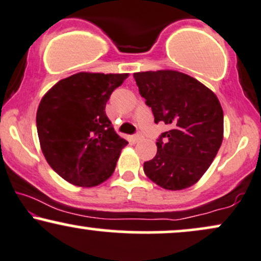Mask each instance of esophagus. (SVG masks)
I'll use <instances>...</instances> for the list:
<instances>
[{
  "label": "esophagus",
  "mask_w": 261,
  "mask_h": 261,
  "mask_svg": "<svg viewBox=\"0 0 261 261\" xmlns=\"http://www.w3.org/2000/svg\"><path fill=\"white\" fill-rule=\"evenodd\" d=\"M142 140V136H141V135H135V136L133 137V141L135 143L136 142H140V141Z\"/></svg>",
  "instance_id": "obj_1"
}]
</instances>
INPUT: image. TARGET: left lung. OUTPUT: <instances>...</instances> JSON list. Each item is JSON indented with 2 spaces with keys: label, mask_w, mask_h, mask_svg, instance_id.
<instances>
[{
  "label": "left lung",
  "mask_w": 261,
  "mask_h": 261,
  "mask_svg": "<svg viewBox=\"0 0 261 261\" xmlns=\"http://www.w3.org/2000/svg\"><path fill=\"white\" fill-rule=\"evenodd\" d=\"M154 121L169 125L156 142V154L143 164L149 180L180 191L198 182L224 139V112L212 90L176 70L134 74Z\"/></svg>",
  "instance_id": "8db88e82"
}]
</instances>
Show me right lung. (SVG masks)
I'll use <instances>...</instances> for the list:
<instances>
[{
    "label": "right lung",
    "instance_id": "right-lung-1",
    "mask_svg": "<svg viewBox=\"0 0 261 261\" xmlns=\"http://www.w3.org/2000/svg\"><path fill=\"white\" fill-rule=\"evenodd\" d=\"M128 74L81 73L58 81L36 113L40 146L59 176L80 187H95L115 170L127 141L106 115L112 92Z\"/></svg>",
    "mask_w": 261,
    "mask_h": 261
}]
</instances>
